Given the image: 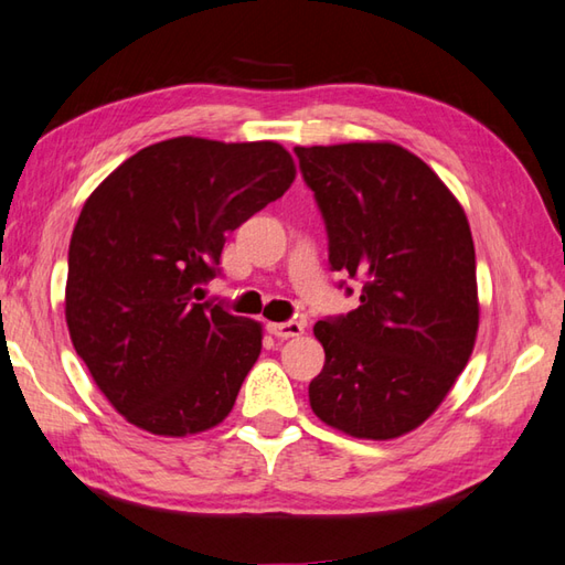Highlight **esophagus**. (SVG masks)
Segmentation results:
<instances>
[{
	"mask_svg": "<svg viewBox=\"0 0 565 565\" xmlns=\"http://www.w3.org/2000/svg\"><path fill=\"white\" fill-rule=\"evenodd\" d=\"M268 329L270 334H275L278 339H292V337L305 334V324L295 322V319H290V322H273L268 324Z\"/></svg>",
	"mask_w": 565,
	"mask_h": 565,
	"instance_id": "obj_1",
	"label": "esophagus"
}]
</instances>
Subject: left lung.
<instances>
[{"mask_svg": "<svg viewBox=\"0 0 565 565\" xmlns=\"http://www.w3.org/2000/svg\"><path fill=\"white\" fill-rule=\"evenodd\" d=\"M295 154L324 218L329 265L361 285L356 310L315 324L324 369L310 406L354 438H398L440 406L472 354L480 305L470 223L440 177L398 145Z\"/></svg>", "mask_w": 565, "mask_h": 565, "instance_id": "obj_1", "label": "left lung"}]
</instances>
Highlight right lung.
I'll list each match as a JSON object with an SVG mask.
<instances>
[{"label":"right lung","instance_id":"right-lung-1","mask_svg":"<svg viewBox=\"0 0 565 565\" xmlns=\"http://www.w3.org/2000/svg\"><path fill=\"white\" fill-rule=\"evenodd\" d=\"M295 179L278 142L174 137L145 147L83 204L66 322L93 381L137 428L201 433L231 413L263 329L211 300L226 233Z\"/></svg>","mask_w":565,"mask_h":565}]
</instances>
